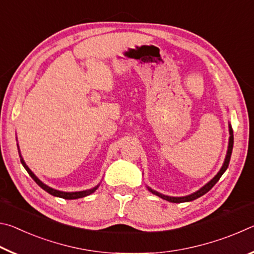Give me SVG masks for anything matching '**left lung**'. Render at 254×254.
Instances as JSON below:
<instances>
[{"label": "left lung", "instance_id": "8db88e82", "mask_svg": "<svg viewBox=\"0 0 254 254\" xmlns=\"http://www.w3.org/2000/svg\"><path fill=\"white\" fill-rule=\"evenodd\" d=\"M229 132H230V137H229V147H227V152H226V156L224 159V162H223V166L222 168L220 169V171L215 175V177L213 179H210L209 182L204 185L203 187L199 188L198 190H196L195 192H192L190 195H187V196H182V197H174V196H167V195H163L161 192H159L157 190H154V189L150 188L149 186H147L148 190L150 192H152L153 195H157L160 197V198L165 199V200H168L170 203H186V201H191L194 199H197L198 197L205 195L206 192L209 191L210 189L213 188V186L215 184H216L220 178L222 177V175L225 173V170L227 169V167H229V163H230V159H231V154H232V150H233V142H234V137H233V130H232V127L231 124H229Z\"/></svg>", "mask_w": 254, "mask_h": 254}]
</instances>
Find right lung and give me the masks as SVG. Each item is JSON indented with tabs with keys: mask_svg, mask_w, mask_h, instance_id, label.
I'll return each instance as SVG.
<instances>
[{
	"mask_svg": "<svg viewBox=\"0 0 254 254\" xmlns=\"http://www.w3.org/2000/svg\"><path fill=\"white\" fill-rule=\"evenodd\" d=\"M18 150H19V156H20V160H21V163H22V166L24 167V169L28 171V174L31 176V178L36 182L39 186L44 189V190H46L47 192H49L50 195L53 196H56V197H60V198H65V199H77V198H83V197H86L88 195L93 194L94 191L96 190V189L98 188V186H100V184L96 185L95 187H93L91 189H86V190H80V191H62V190H57V189H54L49 187L48 185H46L45 183H42L41 180L37 177L36 175H34L31 169L29 168V167L27 166V163L24 162L22 156H21V152H20V148H19V144H18Z\"/></svg>",
	"mask_w": 254,
	"mask_h": 254,
	"instance_id": "1",
	"label": "right lung"
}]
</instances>
